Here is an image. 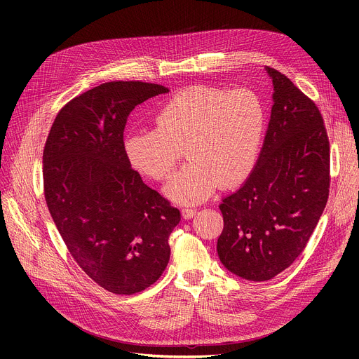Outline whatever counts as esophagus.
Returning <instances> with one entry per match:
<instances>
[{
  "instance_id": "34e87169",
  "label": "esophagus",
  "mask_w": 359,
  "mask_h": 359,
  "mask_svg": "<svg viewBox=\"0 0 359 359\" xmlns=\"http://www.w3.org/2000/svg\"><path fill=\"white\" fill-rule=\"evenodd\" d=\"M196 213H197L196 209H182V216H183V219H186V220L193 219V217L196 216Z\"/></svg>"
}]
</instances>
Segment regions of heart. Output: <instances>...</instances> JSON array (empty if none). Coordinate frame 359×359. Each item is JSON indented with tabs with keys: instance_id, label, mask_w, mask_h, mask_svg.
<instances>
[{
	"instance_id": "1",
	"label": "heart",
	"mask_w": 359,
	"mask_h": 359,
	"mask_svg": "<svg viewBox=\"0 0 359 359\" xmlns=\"http://www.w3.org/2000/svg\"><path fill=\"white\" fill-rule=\"evenodd\" d=\"M155 123V129L125 137L129 163L147 177L163 180L186 150L190 162L168 182L165 194L179 204H198L219 186L233 189L252 173L267 114L264 102L251 89L193 86L172 96Z\"/></svg>"
}]
</instances>
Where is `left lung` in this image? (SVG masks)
Listing matches in <instances>:
<instances>
[{
	"label": "left lung",
	"instance_id": "left-lung-1",
	"mask_svg": "<svg viewBox=\"0 0 359 359\" xmlns=\"http://www.w3.org/2000/svg\"><path fill=\"white\" fill-rule=\"evenodd\" d=\"M266 71L274 104L257 165L219 206V259L250 281L271 280L294 263L330 193V142L318 108L284 74Z\"/></svg>",
	"mask_w": 359,
	"mask_h": 359
}]
</instances>
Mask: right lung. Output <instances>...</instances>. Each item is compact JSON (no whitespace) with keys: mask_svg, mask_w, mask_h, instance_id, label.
Masks as SVG:
<instances>
[{"mask_svg":"<svg viewBox=\"0 0 359 359\" xmlns=\"http://www.w3.org/2000/svg\"><path fill=\"white\" fill-rule=\"evenodd\" d=\"M166 92L139 81L95 86L58 112L43 147L48 210L78 266L114 294L132 295L159 280L180 222L130 168L123 143L135 107Z\"/></svg>","mask_w":359,"mask_h":359,"instance_id":"right-lung-1","label":"right lung"}]
</instances>
